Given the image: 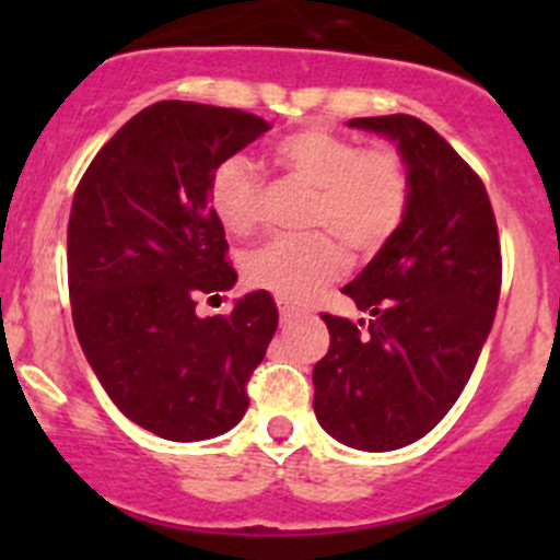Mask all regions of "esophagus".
I'll list each match as a JSON object with an SVG mask.
<instances>
[{"label":"esophagus","instance_id":"1","mask_svg":"<svg viewBox=\"0 0 560 560\" xmlns=\"http://www.w3.org/2000/svg\"><path fill=\"white\" fill-rule=\"evenodd\" d=\"M279 316H281V322L295 319V316H298V308H295V306H290V303H287V301H279Z\"/></svg>","mask_w":560,"mask_h":560}]
</instances>
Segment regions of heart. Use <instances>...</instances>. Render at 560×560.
<instances>
[{
	"label": "heart",
	"mask_w": 560,
	"mask_h": 560,
	"mask_svg": "<svg viewBox=\"0 0 560 560\" xmlns=\"http://www.w3.org/2000/svg\"><path fill=\"white\" fill-rule=\"evenodd\" d=\"M276 162L316 189L308 228L338 235L354 252L371 254L398 233L409 211L411 184L404 160L389 145L360 143L322 127H303L273 145ZM265 186L246 156H228L208 180V206L228 233H252L262 217ZM347 257L336 238H270L246 254V279L290 303H303L341 276Z\"/></svg>",
	"instance_id": "1"
}]
</instances>
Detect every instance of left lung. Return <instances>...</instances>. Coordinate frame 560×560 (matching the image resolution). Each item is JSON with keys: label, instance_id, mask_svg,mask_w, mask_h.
Wrapping results in <instances>:
<instances>
[{"label": "left lung", "instance_id": "8db88e82", "mask_svg": "<svg viewBox=\"0 0 560 560\" xmlns=\"http://www.w3.org/2000/svg\"><path fill=\"white\" fill-rule=\"evenodd\" d=\"M393 140L409 173L398 233L343 287L369 325L322 314L330 349L314 365V415L336 442L389 453L425 436L466 387L501 292V246L479 175L425 121L352 118Z\"/></svg>", "mask_w": 560, "mask_h": 560}]
</instances>
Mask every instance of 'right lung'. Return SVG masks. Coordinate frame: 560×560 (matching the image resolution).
I'll list each match as a JSON object with an SVG mask.
<instances>
[{
    "label": "right lung",
    "instance_id": "obj_1",
    "mask_svg": "<svg viewBox=\"0 0 560 560\" xmlns=\"http://www.w3.org/2000/svg\"><path fill=\"white\" fill-rule=\"evenodd\" d=\"M268 132L235 107L156 103L103 145L67 228L72 322L100 385L167 442L228 433L279 325L265 290L230 314L197 316L200 295L233 290L224 228L208 206L213 167Z\"/></svg>",
    "mask_w": 560,
    "mask_h": 560
}]
</instances>
